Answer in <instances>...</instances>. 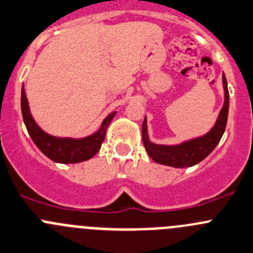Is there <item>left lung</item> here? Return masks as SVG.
Segmentation results:
<instances>
[{
	"instance_id": "obj_1",
	"label": "left lung",
	"mask_w": 253,
	"mask_h": 253,
	"mask_svg": "<svg viewBox=\"0 0 253 253\" xmlns=\"http://www.w3.org/2000/svg\"><path fill=\"white\" fill-rule=\"evenodd\" d=\"M222 86H224V105L220 110L219 116L212 128L203 136L183 141L178 144L153 143L149 139L147 117H144L142 125V139L147 153L154 162L174 168H186L200 163L214 151L224 134L227 115H229V90H227L225 74H222Z\"/></svg>"
}]
</instances>
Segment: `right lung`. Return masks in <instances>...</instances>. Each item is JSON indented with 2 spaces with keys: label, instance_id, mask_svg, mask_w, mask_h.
Returning a JSON list of instances; mask_svg holds the SVG:
<instances>
[{
  "label": "right lung",
  "instance_id": "obj_1",
  "mask_svg": "<svg viewBox=\"0 0 253 253\" xmlns=\"http://www.w3.org/2000/svg\"><path fill=\"white\" fill-rule=\"evenodd\" d=\"M21 96V109L22 116H23L24 125L27 127L32 141L34 142L39 151L56 163L70 164L80 163V162L89 161L99 152L101 143L105 139L106 129L111 124L112 119L116 115V111L111 112L105 117L101 126L95 133L90 136L83 137V138H72V137H55L46 133L34 121L31 114L24 87L22 86Z\"/></svg>",
  "mask_w": 253,
  "mask_h": 253
}]
</instances>
